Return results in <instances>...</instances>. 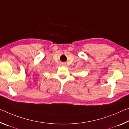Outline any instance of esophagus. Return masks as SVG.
Instances as JSON below:
<instances>
[{
	"label": "esophagus",
	"mask_w": 129,
	"mask_h": 129,
	"mask_svg": "<svg viewBox=\"0 0 129 129\" xmlns=\"http://www.w3.org/2000/svg\"><path fill=\"white\" fill-rule=\"evenodd\" d=\"M60 65H61V66H63V67H65V66H66V64H65V63H64V62H62V63H61Z\"/></svg>",
	"instance_id": "1"
}]
</instances>
